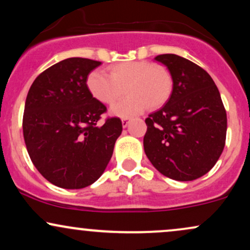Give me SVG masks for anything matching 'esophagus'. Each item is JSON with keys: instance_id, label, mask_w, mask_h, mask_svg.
Masks as SVG:
<instances>
[{"instance_id": "34e87169", "label": "esophagus", "mask_w": 250, "mask_h": 250, "mask_svg": "<svg viewBox=\"0 0 250 250\" xmlns=\"http://www.w3.org/2000/svg\"><path fill=\"white\" fill-rule=\"evenodd\" d=\"M129 121H130V120H129V117H123V119H122V125H123V128L127 127V125H129Z\"/></svg>"}]
</instances>
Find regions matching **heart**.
Returning <instances> with one entry per match:
<instances>
[{"mask_svg":"<svg viewBox=\"0 0 250 250\" xmlns=\"http://www.w3.org/2000/svg\"><path fill=\"white\" fill-rule=\"evenodd\" d=\"M90 95L103 104H113L125 93V99L111 107V114L130 116L146 108H161L170 99L173 77L166 67L149 61H128L114 64L110 73L94 69L87 76Z\"/></svg>","mask_w":250,"mask_h":250,"instance_id":"heart-1","label":"heart"}]
</instances>
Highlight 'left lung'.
Wrapping results in <instances>:
<instances>
[{"mask_svg": "<svg viewBox=\"0 0 250 250\" xmlns=\"http://www.w3.org/2000/svg\"><path fill=\"white\" fill-rule=\"evenodd\" d=\"M173 77L166 105L146 119L143 147L160 173L176 181L207 174L226 145L227 113L220 91L200 65L175 54L155 57Z\"/></svg>", "mask_w": 250, "mask_h": 250, "instance_id": "8db88e82", "label": "left lung"}]
</instances>
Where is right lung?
<instances>
[{
	"mask_svg": "<svg viewBox=\"0 0 250 250\" xmlns=\"http://www.w3.org/2000/svg\"><path fill=\"white\" fill-rule=\"evenodd\" d=\"M100 61L70 57L42 71L28 91L23 137L40 174L60 188L94 183L110 161L122 133L119 117L99 121L107 107L94 99L87 76Z\"/></svg>",
	"mask_w": 250,
	"mask_h": 250,
	"instance_id": "right-lung-1",
	"label": "right lung"
}]
</instances>
